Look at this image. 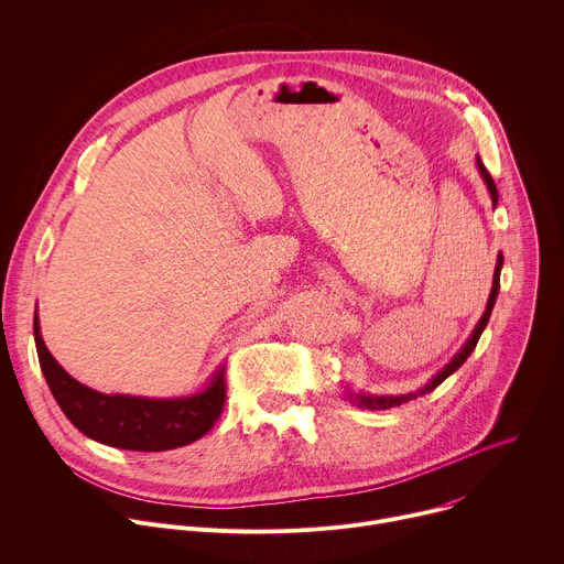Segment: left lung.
Segmentation results:
<instances>
[{
    "mask_svg": "<svg viewBox=\"0 0 564 564\" xmlns=\"http://www.w3.org/2000/svg\"><path fill=\"white\" fill-rule=\"evenodd\" d=\"M478 171H480V175H482V180H485V184H487V188H489V195H491V202H494V206L498 204V188H496V182H494V177H491V173L485 169V164H482V160L478 158ZM502 264H505V258H502V253H498V262H496V271H494V284H491V293H489V300H487V308H485V313H482V317H480V322L476 324V328H474V333H471V337L469 340L465 343V347L452 358V362H448L437 376H433L431 378V382L429 384H424L422 389H417L415 393H404V395H371V393H347V400L354 404V406H358V409H369V411H382V409H391V406H400V404H404V402H409V400H415L417 395H424V393H431L437 384H442L448 376L452 373H456L465 362H467V358L471 356V351L476 349V345H478V340H480V335H482V330H485V326H487V322H489V317H491V311H494V304H496V300H498V291H500V271H502Z\"/></svg>",
    "mask_w": 564,
    "mask_h": 564,
    "instance_id": "1",
    "label": "left lung"
}]
</instances>
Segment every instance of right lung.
Returning a JSON list of instances; mask_svg holds the SVG:
<instances>
[{"mask_svg": "<svg viewBox=\"0 0 564 564\" xmlns=\"http://www.w3.org/2000/svg\"><path fill=\"white\" fill-rule=\"evenodd\" d=\"M33 333L40 367L53 398L64 415L95 442L129 452H169L208 433L227 400L224 369L215 371L204 391L186 398L106 395L93 391L68 376L51 356L40 330L37 311Z\"/></svg>", "mask_w": 564, "mask_h": 564, "instance_id": "right-lung-1", "label": "right lung"}]
</instances>
